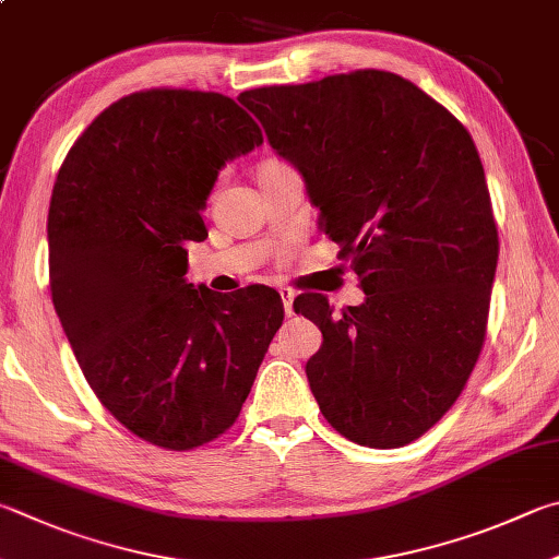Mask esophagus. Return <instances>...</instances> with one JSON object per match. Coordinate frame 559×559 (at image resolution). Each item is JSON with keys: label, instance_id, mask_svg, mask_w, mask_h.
I'll return each mask as SVG.
<instances>
[{"label": "esophagus", "instance_id": "esophagus-1", "mask_svg": "<svg viewBox=\"0 0 559 559\" xmlns=\"http://www.w3.org/2000/svg\"><path fill=\"white\" fill-rule=\"evenodd\" d=\"M293 298H296V293H293L290 288H281V300H283V310H286V314L290 318L293 314Z\"/></svg>", "mask_w": 559, "mask_h": 559}]
</instances>
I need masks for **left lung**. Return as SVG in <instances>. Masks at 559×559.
<instances>
[{
    "label": "left lung",
    "instance_id": "1",
    "mask_svg": "<svg viewBox=\"0 0 559 559\" xmlns=\"http://www.w3.org/2000/svg\"><path fill=\"white\" fill-rule=\"evenodd\" d=\"M239 103L300 170L367 293L340 314L320 293L293 302L322 332L306 373L324 420L364 448L418 440L479 359L499 261L469 131L385 70L247 90Z\"/></svg>",
    "mask_w": 559,
    "mask_h": 559
}]
</instances>
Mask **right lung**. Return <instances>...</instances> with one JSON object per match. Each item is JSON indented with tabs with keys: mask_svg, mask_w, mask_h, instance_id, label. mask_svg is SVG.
I'll return each instance as SVG.
<instances>
[{
	"mask_svg": "<svg viewBox=\"0 0 559 559\" xmlns=\"http://www.w3.org/2000/svg\"><path fill=\"white\" fill-rule=\"evenodd\" d=\"M263 136L235 99L131 93L68 151L48 210L50 298L99 403L136 438L195 450L235 425L283 302L192 286L188 241L227 160Z\"/></svg>",
	"mask_w": 559,
	"mask_h": 559,
	"instance_id": "1",
	"label": "right lung"
}]
</instances>
